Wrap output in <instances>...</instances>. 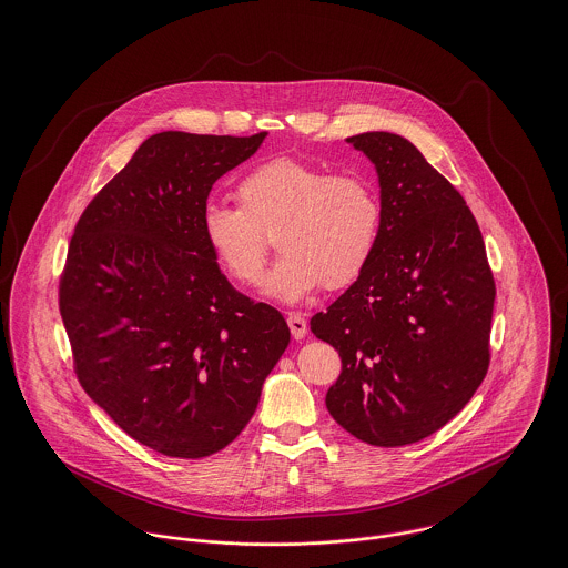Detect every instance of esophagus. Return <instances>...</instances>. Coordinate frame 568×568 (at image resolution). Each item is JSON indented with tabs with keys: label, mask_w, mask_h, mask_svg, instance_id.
I'll use <instances>...</instances> for the list:
<instances>
[{
	"label": "esophagus",
	"mask_w": 568,
	"mask_h": 568,
	"mask_svg": "<svg viewBox=\"0 0 568 568\" xmlns=\"http://www.w3.org/2000/svg\"><path fill=\"white\" fill-rule=\"evenodd\" d=\"M286 322H288V327H291L293 338L302 341V338L308 334V322H306V317H304V315H300V313H291Z\"/></svg>",
	"instance_id": "esophagus-1"
}]
</instances>
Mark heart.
Listing matches in <instances>:
<instances>
[{"mask_svg":"<svg viewBox=\"0 0 568 568\" xmlns=\"http://www.w3.org/2000/svg\"><path fill=\"white\" fill-rule=\"evenodd\" d=\"M239 199L241 207L221 201L203 207V241L230 277L253 284L266 260V236H275L282 257L260 291L277 302L297 304L324 284L347 286L378 243L381 201L358 174L275 158L244 176Z\"/></svg>","mask_w":568,"mask_h":568,"instance_id":"b5f03b06","label":"heart"}]
</instances>
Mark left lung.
<instances>
[{
  "instance_id": "1",
  "label": "left lung",
  "mask_w": 568,
  "mask_h": 568,
  "mask_svg": "<svg viewBox=\"0 0 568 568\" xmlns=\"http://www.w3.org/2000/svg\"><path fill=\"white\" fill-rule=\"evenodd\" d=\"M374 163L378 243L356 282L311 320L341 356L329 415L372 446H405L470 403L489 365L494 277L464 196L400 135L345 140Z\"/></svg>"
}]
</instances>
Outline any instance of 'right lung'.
<instances>
[{
	"label": "right lung",
	"mask_w": 568,
	"mask_h": 568,
	"mask_svg": "<svg viewBox=\"0 0 568 568\" xmlns=\"http://www.w3.org/2000/svg\"><path fill=\"white\" fill-rule=\"evenodd\" d=\"M264 138L151 135L70 243L59 297L82 389L168 457L201 459L234 442L291 343L280 311L241 295L201 232L216 179Z\"/></svg>",
	"instance_id": "add662e5"
}]
</instances>
